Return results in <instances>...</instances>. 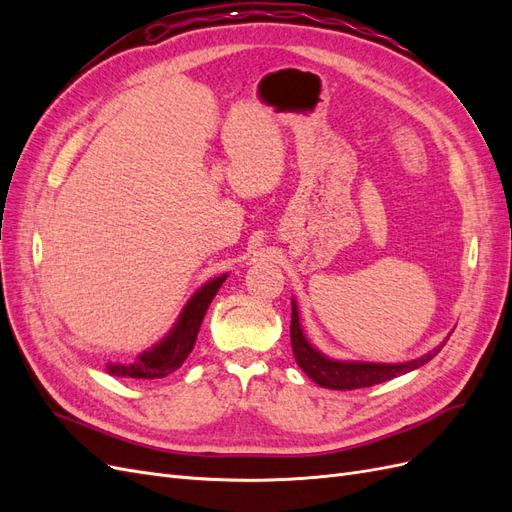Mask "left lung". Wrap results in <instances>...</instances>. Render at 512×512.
Segmentation results:
<instances>
[{"instance_id": "8db88e82", "label": "left lung", "mask_w": 512, "mask_h": 512, "mask_svg": "<svg viewBox=\"0 0 512 512\" xmlns=\"http://www.w3.org/2000/svg\"><path fill=\"white\" fill-rule=\"evenodd\" d=\"M448 339V337H446ZM444 339V342H446ZM290 342H292V354L297 365L312 378L316 384L324 386V389L333 391H352V389H365V386H374L380 382L391 380L395 376H404L408 371H414L429 363L433 356L440 352L438 346L431 352L418 356V359L406 361V363H365V361H337L331 356L322 354L303 333L299 307L297 301L292 299V322H290Z\"/></svg>"}]
</instances>
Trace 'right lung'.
Wrapping results in <instances>:
<instances>
[{
    "mask_svg": "<svg viewBox=\"0 0 512 512\" xmlns=\"http://www.w3.org/2000/svg\"><path fill=\"white\" fill-rule=\"evenodd\" d=\"M226 277L228 273L213 277L211 282L200 286L181 309L173 329H170L156 346H151L143 354H138L134 363H128V365L108 363L106 374L117 376V378H136V380L166 378L168 374H173V371L179 369L183 361L190 356L196 344L200 324H203V318L207 314V307L211 305L213 297L226 282Z\"/></svg>",
    "mask_w": 512,
    "mask_h": 512,
    "instance_id": "add662e5",
    "label": "right lung"
}]
</instances>
